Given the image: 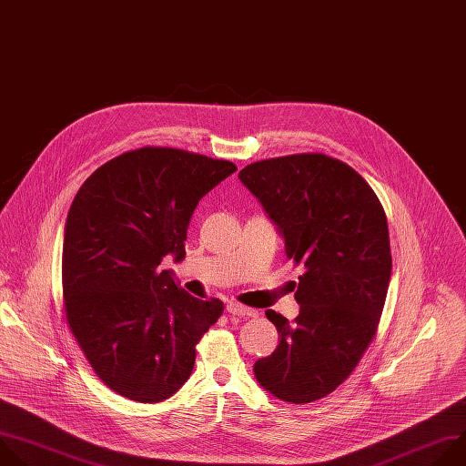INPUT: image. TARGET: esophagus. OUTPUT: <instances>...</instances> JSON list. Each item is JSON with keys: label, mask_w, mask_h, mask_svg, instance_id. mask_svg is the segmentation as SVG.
I'll return each mask as SVG.
<instances>
[{"label": "esophagus", "mask_w": 466, "mask_h": 466, "mask_svg": "<svg viewBox=\"0 0 466 466\" xmlns=\"http://www.w3.org/2000/svg\"><path fill=\"white\" fill-rule=\"evenodd\" d=\"M226 310H228L231 316H242V318H255V316H257V310L248 309V307H242V305H238V303H228Z\"/></svg>", "instance_id": "1"}]
</instances>
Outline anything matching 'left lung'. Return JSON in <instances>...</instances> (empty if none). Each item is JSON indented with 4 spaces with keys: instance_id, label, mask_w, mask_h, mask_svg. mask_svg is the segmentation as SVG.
I'll list each match as a JSON object with an SVG mask.
<instances>
[{
    "instance_id": "8db88e82",
    "label": "left lung",
    "mask_w": 466,
    "mask_h": 466,
    "mask_svg": "<svg viewBox=\"0 0 466 466\" xmlns=\"http://www.w3.org/2000/svg\"><path fill=\"white\" fill-rule=\"evenodd\" d=\"M238 177L281 229L287 257L305 266L299 316L266 312L281 339L255 361L257 382L285 402L319 400L377 336L391 277L386 211L352 167L319 152L255 161Z\"/></svg>"
}]
</instances>
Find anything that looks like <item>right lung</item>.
Segmentation results:
<instances>
[{"label": "right lung", "instance_id": "add662e5", "mask_svg": "<svg viewBox=\"0 0 466 466\" xmlns=\"http://www.w3.org/2000/svg\"><path fill=\"white\" fill-rule=\"evenodd\" d=\"M235 170L226 159L143 147L106 161L78 189L64 231V318L117 395L154 404L191 377L197 345L224 303L189 296L161 260L185 257L193 211Z\"/></svg>", "mask_w": 466, "mask_h": 466}]
</instances>
